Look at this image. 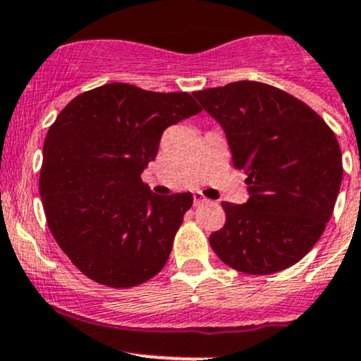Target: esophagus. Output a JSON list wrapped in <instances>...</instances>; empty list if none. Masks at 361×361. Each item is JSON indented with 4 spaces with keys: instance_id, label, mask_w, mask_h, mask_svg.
I'll use <instances>...</instances> for the list:
<instances>
[{
    "instance_id": "34e87169",
    "label": "esophagus",
    "mask_w": 361,
    "mask_h": 361,
    "mask_svg": "<svg viewBox=\"0 0 361 361\" xmlns=\"http://www.w3.org/2000/svg\"><path fill=\"white\" fill-rule=\"evenodd\" d=\"M207 202V199H205L204 195H202L200 192H195L193 193V205H200V204H205Z\"/></svg>"
}]
</instances>
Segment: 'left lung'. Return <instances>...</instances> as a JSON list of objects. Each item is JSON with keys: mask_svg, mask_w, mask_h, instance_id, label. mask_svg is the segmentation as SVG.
Returning <instances> with one entry per match:
<instances>
[{"mask_svg": "<svg viewBox=\"0 0 361 361\" xmlns=\"http://www.w3.org/2000/svg\"><path fill=\"white\" fill-rule=\"evenodd\" d=\"M223 126L248 200L223 202L212 250L245 274H272L302 260L322 236L343 180L338 138L300 99L241 80L193 92Z\"/></svg>", "mask_w": 361, "mask_h": 361, "instance_id": "1", "label": "left lung"}]
</instances>
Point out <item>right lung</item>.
Here are the masks:
<instances>
[{
	"label": "right lung",
	"instance_id": "obj_1",
	"mask_svg": "<svg viewBox=\"0 0 361 361\" xmlns=\"http://www.w3.org/2000/svg\"><path fill=\"white\" fill-rule=\"evenodd\" d=\"M200 111L187 92L114 82L58 114L42 149L39 192L54 240L87 277L132 288L168 262L193 195L152 193L142 173L162 132Z\"/></svg>",
	"mask_w": 361,
	"mask_h": 361
}]
</instances>
